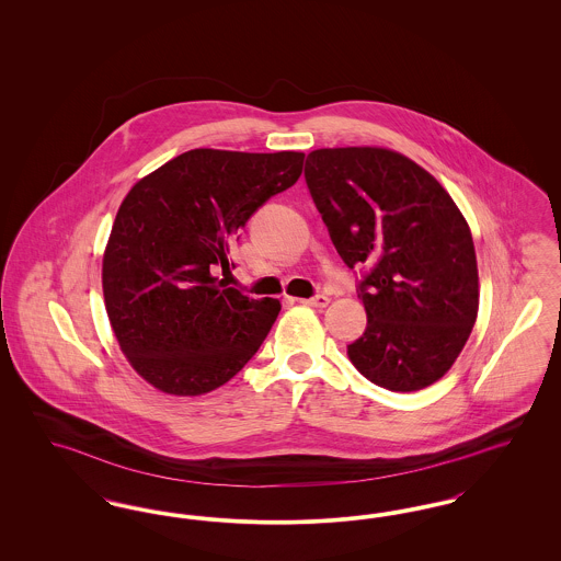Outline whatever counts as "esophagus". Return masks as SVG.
I'll return each instance as SVG.
<instances>
[{
	"label": "esophagus",
	"mask_w": 561,
	"mask_h": 561,
	"mask_svg": "<svg viewBox=\"0 0 561 561\" xmlns=\"http://www.w3.org/2000/svg\"><path fill=\"white\" fill-rule=\"evenodd\" d=\"M298 302L309 305V307H316V309H323V307H328L330 298H328L325 294H318V296H313V298H298Z\"/></svg>",
	"instance_id": "obj_1"
}]
</instances>
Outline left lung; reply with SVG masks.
Returning <instances> with one entry per match:
<instances>
[{"label": "left lung", "instance_id": "left-lung-1", "mask_svg": "<svg viewBox=\"0 0 561 561\" xmlns=\"http://www.w3.org/2000/svg\"><path fill=\"white\" fill-rule=\"evenodd\" d=\"M305 181L368 316L348 359L389 391H419L453 368L478 318L467 220L427 170L389 149H318Z\"/></svg>", "mask_w": 561, "mask_h": 561}]
</instances>
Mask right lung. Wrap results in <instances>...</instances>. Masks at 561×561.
Returning a JSON list of instances; mask_svg holds the SVG:
<instances>
[{"label":"right lung","mask_w":561,"mask_h":561,"mask_svg":"<svg viewBox=\"0 0 561 561\" xmlns=\"http://www.w3.org/2000/svg\"><path fill=\"white\" fill-rule=\"evenodd\" d=\"M305 153L193 149L138 181L115 216L103 293L134 370L170 396H202L254 357L282 309L229 288L231 241L293 187Z\"/></svg>","instance_id":"add662e5"}]
</instances>
